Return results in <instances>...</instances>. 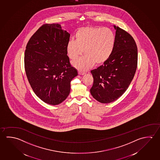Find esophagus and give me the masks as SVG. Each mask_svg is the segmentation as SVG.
Here are the masks:
<instances>
[{"instance_id":"obj_1","label":"esophagus","mask_w":160,"mask_h":160,"mask_svg":"<svg viewBox=\"0 0 160 160\" xmlns=\"http://www.w3.org/2000/svg\"><path fill=\"white\" fill-rule=\"evenodd\" d=\"M78 73H79V75H84V74H85V73H86V72L83 71L79 70V71H78Z\"/></svg>"}]
</instances>
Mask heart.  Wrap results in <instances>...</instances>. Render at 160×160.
<instances>
[{
  "label": "heart",
  "mask_w": 160,
  "mask_h": 160,
  "mask_svg": "<svg viewBox=\"0 0 160 160\" xmlns=\"http://www.w3.org/2000/svg\"><path fill=\"white\" fill-rule=\"evenodd\" d=\"M75 41L68 43L66 52L73 60L84 52L85 55L72 62L79 70H85L95 63H104L113 52L115 43V34L109 28L93 27H81L75 34Z\"/></svg>",
  "instance_id": "heart-1"
}]
</instances>
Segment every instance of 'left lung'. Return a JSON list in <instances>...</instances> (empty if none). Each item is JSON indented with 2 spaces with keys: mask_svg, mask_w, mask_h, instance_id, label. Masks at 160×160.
I'll return each instance as SVG.
<instances>
[{
  "mask_svg": "<svg viewBox=\"0 0 160 160\" xmlns=\"http://www.w3.org/2000/svg\"><path fill=\"white\" fill-rule=\"evenodd\" d=\"M116 29L113 52L106 62L91 71L94 82L90 90L102 103L118 99L128 89L136 71L138 50L131 34L119 27Z\"/></svg>",
  "mask_w": 160,
  "mask_h": 160,
  "instance_id": "left-lung-1",
  "label": "left lung"
}]
</instances>
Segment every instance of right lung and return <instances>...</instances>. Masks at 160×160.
<instances>
[{"label": "right lung", "mask_w": 160, "mask_h": 160, "mask_svg": "<svg viewBox=\"0 0 160 160\" xmlns=\"http://www.w3.org/2000/svg\"><path fill=\"white\" fill-rule=\"evenodd\" d=\"M70 34L59 24H45L27 44L24 68L33 92L43 102L58 105L68 97L78 71L70 62L66 46Z\"/></svg>", "instance_id": "right-lung-1"}]
</instances>
